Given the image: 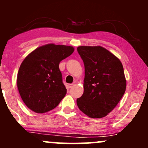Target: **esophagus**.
<instances>
[{"mask_svg": "<svg viewBox=\"0 0 148 148\" xmlns=\"http://www.w3.org/2000/svg\"><path fill=\"white\" fill-rule=\"evenodd\" d=\"M74 86V84H69L68 85V86H69V88H72Z\"/></svg>", "mask_w": 148, "mask_h": 148, "instance_id": "34e87169", "label": "esophagus"}]
</instances>
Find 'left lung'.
<instances>
[{"label": "left lung", "instance_id": "1", "mask_svg": "<svg viewBox=\"0 0 148 148\" xmlns=\"http://www.w3.org/2000/svg\"><path fill=\"white\" fill-rule=\"evenodd\" d=\"M77 51L85 67L84 92L76 99L77 106L90 118H103L125 94L123 66L115 56L100 46H81Z\"/></svg>", "mask_w": 148, "mask_h": 148}]
</instances>
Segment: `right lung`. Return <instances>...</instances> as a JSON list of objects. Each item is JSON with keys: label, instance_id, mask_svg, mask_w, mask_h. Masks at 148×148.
Segmentation results:
<instances>
[{"label": "right lung", "instance_id": "add662e5", "mask_svg": "<svg viewBox=\"0 0 148 148\" xmlns=\"http://www.w3.org/2000/svg\"><path fill=\"white\" fill-rule=\"evenodd\" d=\"M72 47L42 46L23 60L17 74V88L26 106L37 113L56 107L67 93L59 69L61 60L72 55Z\"/></svg>", "mask_w": 148, "mask_h": 148}]
</instances>
